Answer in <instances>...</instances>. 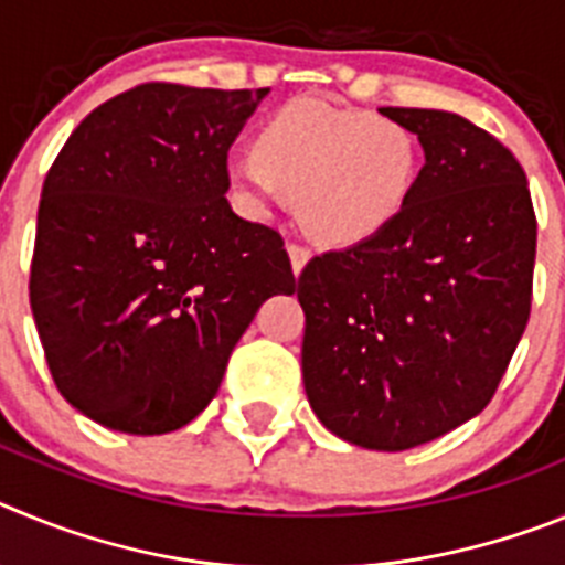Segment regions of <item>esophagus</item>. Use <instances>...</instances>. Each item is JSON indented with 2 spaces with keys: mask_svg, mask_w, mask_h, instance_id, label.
<instances>
[{
  "mask_svg": "<svg viewBox=\"0 0 565 565\" xmlns=\"http://www.w3.org/2000/svg\"><path fill=\"white\" fill-rule=\"evenodd\" d=\"M288 257H291L294 274H299L308 266V259H311V248L299 246V243H288Z\"/></svg>",
  "mask_w": 565,
  "mask_h": 565,
  "instance_id": "34e87169",
  "label": "esophagus"
}]
</instances>
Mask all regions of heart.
<instances>
[{"instance_id": "1", "label": "heart", "mask_w": 565, "mask_h": 565, "mask_svg": "<svg viewBox=\"0 0 565 565\" xmlns=\"http://www.w3.org/2000/svg\"><path fill=\"white\" fill-rule=\"evenodd\" d=\"M234 201L268 217L299 201L308 232L328 246L382 234L411 203L418 143L404 124L326 102H294L254 138V154L226 163Z\"/></svg>"}]
</instances>
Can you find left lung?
I'll use <instances>...</instances> for the list:
<instances>
[{
  "instance_id": "obj_1",
  "label": "left lung",
  "mask_w": 565,
  "mask_h": 565,
  "mask_svg": "<svg viewBox=\"0 0 565 565\" xmlns=\"http://www.w3.org/2000/svg\"><path fill=\"white\" fill-rule=\"evenodd\" d=\"M424 147L391 226L313 257L297 279L302 379L333 436L398 452L487 407L532 311L537 221L526 172L487 129L382 107Z\"/></svg>"
}]
</instances>
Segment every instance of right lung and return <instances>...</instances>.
I'll use <instances>...</instances> for the list:
<instances>
[{
	"label": "right lung",
	"instance_id": "add662e5",
	"mask_svg": "<svg viewBox=\"0 0 565 565\" xmlns=\"http://www.w3.org/2000/svg\"><path fill=\"white\" fill-rule=\"evenodd\" d=\"M266 93L138 84L44 178L30 308L58 393L109 430H181L259 306L294 294L279 232L226 201L228 147Z\"/></svg>",
	"mask_w": 565,
	"mask_h": 565
}]
</instances>
